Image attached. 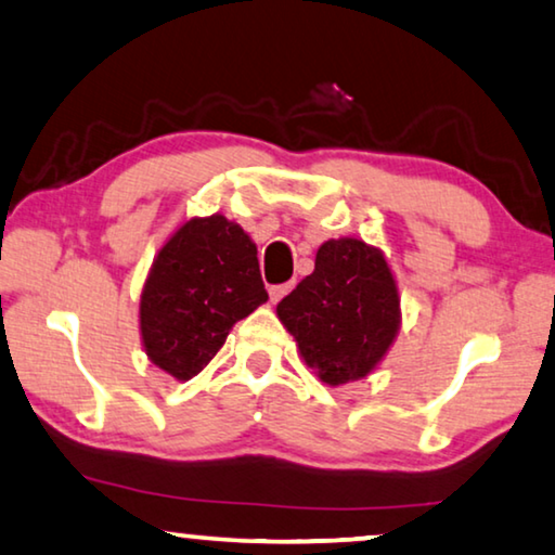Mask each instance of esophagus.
I'll use <instances>...</instances> for the list:
<instances>
[{
  "instance_id": "1",
  "label": "esophagus",
  "mask_w": 555,
  "mask_h": 555,
  "mask_svg": "<svg viewBox=\"0 0 555 555\" xmlns=\"http://www.w3.org/2000/svg\"><path fill=\"white\" fill-rule=\"evenodd\" d=\"M295 287V283H285V285H270V289H268V293H270V300L272 302H280V300H283V297L289 293V289H293Z\"/></svg>"
}]
</instances>
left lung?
<instances>
[{"label":"left lung","mask_w":555,"mask_h":555,"mask_svg":"<svg viewBox=\"0 0 555 555\" xmlns=\"http://www.w3.org/2000/svg\"><path fill=\"white\" fill-rule=\"evenodd\" d=\"M307 366L330 387L362 379L402 325L397 280L385 253L357 237L320 245L312 275L278 305Z\"/></svg>","instance_id":"8db88e82"}]
</instances>
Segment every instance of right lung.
Masks as SVG:
<instances>
[{
	"label": "right lung",
	"instance_id": "obj_1",
	"mask_svg": "<svg viewBox=\"0 0 555 555\" xmlns=\"http://www.w3.org/2000/svg\"><path fill=\"white\" fill-rule=\"evenodd\" d=\"M268 300L258 248L225 216L191 218L168 237L141 293V343L149 360L189 382L225 345L237 320Z\"/></svg>",
	"mask_w": 555,
	"mask_h": 555
}]
</instances>
